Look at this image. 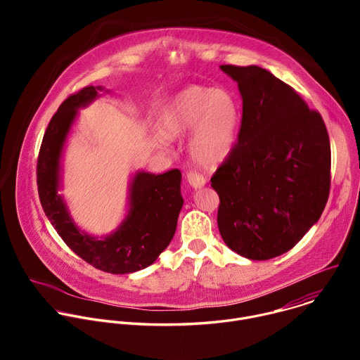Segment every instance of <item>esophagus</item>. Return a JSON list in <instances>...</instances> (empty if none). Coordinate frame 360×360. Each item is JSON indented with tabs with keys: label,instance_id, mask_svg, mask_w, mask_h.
<instances>
[{
	"label": "esophagus",
	"instance_id": "esophagus-1",
	"mask_svg": "<svg viewBox=\"0 0 360 360\" xmlns=\"http://www.w3.org/2000/svg\"><path fill=\"white\" fill-rule=\"evenodd\" d=\"M186 181H188V184H189L192 188H195V189L202 188V186H205V184H207V179H205L200 174L193 172V171L186 174Z\"/></svg>",
	"mask_w": 360,
	"mask_h": 360
}]
</instances>
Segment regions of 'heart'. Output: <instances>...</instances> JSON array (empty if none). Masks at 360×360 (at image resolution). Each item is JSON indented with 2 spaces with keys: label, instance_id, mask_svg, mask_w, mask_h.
Instances as JSON below:
<instances>
[{
  "label": "heart",
  "instance_id": "b5f03b06",
  "mask_svg": "<svg viewBox=\"0 0 360 360\" xmlns=\"http://www.w3.org/2000/svg\"><path fill=\"white\" fill-rule=\"evenodd\" d=\"M240 122V108L233 94L222 88L189 85L174 95L161 111L155 142L168 145L171 138L188 131L186 150L193 162L214 167L232 152Z\"/></svg>",
  "mask_w": 360,
  "mask_h": 360
}]
</instances>
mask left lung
<instances>
[{"label":"left lung","mask_w":360,"mask_h":360,"mask_svg":"<svg viewBox=\"0 0 360 360\" xmlns=\"http://www.w3.org/2000/svg\"><path fill=\"white\" fill-rule=\"evenodd\" d=\"M238 82L242 121L211 178L218 228L240 256L266 261L292 249L321 218L330 189V142L318 111L269 71L221 65Z\"/></svg>","instance_id":"obj_1"}]
</instances>
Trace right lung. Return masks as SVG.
Returning a JSON list of instances; mask_svg holds the SVG:
<instances>
[{"label": "right lung", "instance_id": "obj_1", "mask_svg": "<svg viewBox=\"0 0 360 360\" xmlns=\"http://www.w3.org/2000/svg\"><path fill=\"white\" fill-rule=\"evenodd\" d=\"M102 86H85L68 96L51 118L37 164V185L42 210L63 240L79 258L108 274H132L157 261L172 240L184 199L181 171L155 175L139 171L129 184L128 214L107 236L81 231L70 215L61 188V157L78 110L98 98Z\"/></svg>", "mask_w": 360, "mask_h": 360}]
</instances>
